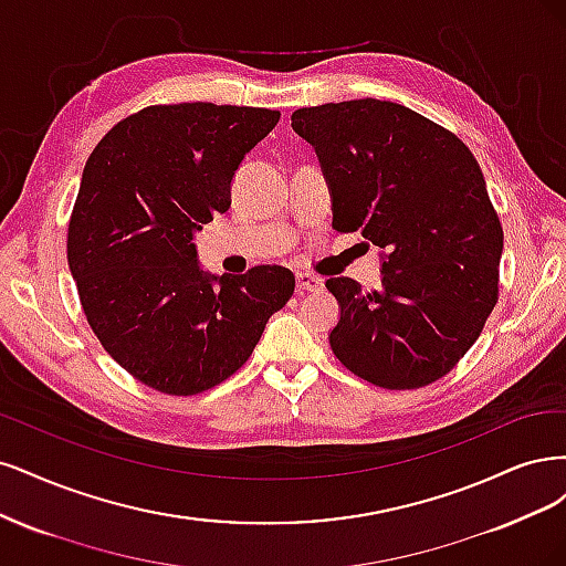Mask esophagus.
I'll list each match as a JSON object with an SVG mask.
<instances>
[{"label":"esophagus","instance_id":"esophagus-1","mask_svg":"<svg viewBox=\"0 0 566 566\" xmlns=\"http://www.w3.org/2000/svg\"><path fill=\"white\" fill-rule=\"evenodd\" d=\"M322 286H324V280L317 275H310V272H298L296 275L298 294H303V291H319Z\"/></svg>","mask_w":566,"mask_h":566}]
</instances>
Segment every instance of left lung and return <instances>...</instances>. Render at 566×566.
Instances as JSON below:
<instances>
[{"label": "left lung", "instance_id": "left-lung-1", "mask_svg": "<svg viewBox=\"0 0 566 566\" xmlns=\"http://www.w3.org/2000/svg\"><path fill=\"white\" fill-rule=\"evenodd\" d=\"M291 126L317 153L332 226L361 230L380 249V289L326 280L340 305L334 355L388 390L442 378L499 301L503 228L478 159L461 138L392 101L301 107Z\"/></svg>", "mask_w": 566, "mask_h": 566}]
</instances>
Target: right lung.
Wrapping results in <instances>:
<instances>
[{
    "instance_id": "1",
    "label": "right lung",
    "mask_w": 566,
    "mask_h": 566,
    "mask_svg": "<svg viewBox=\"0 0 566 566\" xmlns=\"http://www.w3.org/2000/svg\"><path fill=\"white\" fill-rule=\"evenodd\" d=\"M277 111L150 105L91 153L67 228V263L91 329L122 369L167 395H197L251 357L294 272L209 275L195 232L230 209L244 155Z\"/></svg>"
}]
</instances>
